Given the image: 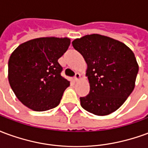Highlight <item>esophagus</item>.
Masks as SVG:
<instances>
[{
    "label": "esophagus",
    "mask_w": 148,
    "mask_h": 148,
    "mask_svg": "<svg viewBox=\"0 0 148 148\" xmlns=\"http://www.w3.org/2000/svg\"><path fill=\"white\" fill-rule=\"evenodd\" d=\"M81 79V74L79 73H76L75 76H74V81L75 82H77Z\"/></svg>",
    "instance_id": "esophagus-1"
}]
</instances>
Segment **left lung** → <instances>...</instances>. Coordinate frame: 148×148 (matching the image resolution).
Segmentation results:
<instances>
[{"label": "left lung", "instance_id": "left-lung-1", "mask_svg": "<svg viewBox=\"0 0 148 148\" xmlns=\"http://www.w3.org/2000/svg\"><path fill=\"white\" fill-rule=\"evenodd\" d=\"M87 64L90 93L80 97L84 109L106 116L121 107L135 88L139 65L124 42L99 34L86 35L72 42Z\"/></svg>", "mask_w": 148, "mask_h": 148}]
</instances>
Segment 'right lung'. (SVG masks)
<instances>
[{"mask_svg":"<svg viewBox=\"0 0 148 148\" xmlns=\"http://www.w3.org/2000/svg\"><path fill=\"white\" fill-rule=\"evenodd\" d=\"M70 44L67 37H41L21 43L12 53L8 82L24 106L42 112L59 105L70 82L61 76L58 59Z\"/></svg>","mask_w":148,"mask_h":148,"instance_id":"add662e5","label":"right lung"}]
</instances>
